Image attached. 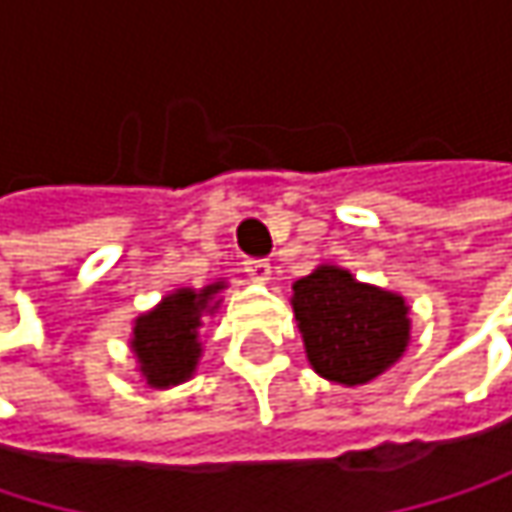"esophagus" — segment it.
Wrapping results in <instances>:
<instances>
[{
  "mask_svg": "<svg viewBox=\"0 0 512 512\" xmlns=\"http://www.w3.org/2000/svg\"><path fill=\"white\" fill-rule=\"evenodd\" d=\"M243 269L255 278V281H266L269 278V260H263V257H249L246 263H243Z\"/></svg>",
  "mask_w": 512,
  "mask_h": 512,
  "instance_id": "34e87169",
  "label": "esophagus"
}]
</instances>
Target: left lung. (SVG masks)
Instances as JSON below:
<instances>
[{
	"instance_id": "8db88e82",
	"label": "left lung",
	"mask_w": 512,
	"mask_h": 512,
	"mask_svg": "<svg viewBox=\"0 0 512 512\" xmlns=\"http://www.w3.org/2000/svg\"><path fill=\"white\" fill-rule=\"evenodd\" d=\"M293 311L314 370L341 385H364L403 356L406 302L358 284L347 269L320 266L293 284Z\"/></svg>"
}]
</instances>
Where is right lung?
I'll return each instance as SVG.
<instances>
[{"instance_id":"1","label":"right lung","mask_w":512,"mask_h":512,"mask_svg":"<svg viewBox=\"0 0 512 512\" xmlns=\"http://www.w3.org/2000/svg\"><path fill=\"white\" fill-rule=\"evenodd\" d=\"M222 284H213L201 293L195 290H177L165 296V302L151 314L136 320L133 329V350L142 361V373L156 388L183 382L201 353L198 344V326L201 311L210 308L213 293H219Z\"/></svg>"}]
</instances>
